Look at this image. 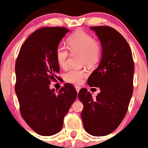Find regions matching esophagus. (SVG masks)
Returning a JSON list of instances; mask_svg holds the SVG:
<instances>
[{"label":"esophagus","instance_id":"obj_1","mask_svg":"<svg viewBox=\"0 0 148 148\" xmlns=\"http://www.w3.org/2000/svg\"><path fill=\"white\" fill-rule=\"evenodd\" d=\"M75 89H76V91H77V93H78V92H79V90H80V86H75Z\"/></svg>","mask_w":148,"mask_h":148}]
</instances>
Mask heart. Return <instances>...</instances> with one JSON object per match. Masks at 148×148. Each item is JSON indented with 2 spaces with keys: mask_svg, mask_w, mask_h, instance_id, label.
Returning a JSON list of instances; mask_svg holds the SVG:
<instances>
[{
  "mask_svg": "<svg viewBox=\"0 0 148 148\" xmlns=\"http://www.w3.org/2000/svg\"><path fill=\"white\" fill-rule=\"evenodd\" d=\"M68 43L72 55H80L82 63L91 66L99 62L101 55V44L99 40L93 39L91 34L84 31H77L68 38ZM69 55V51L65 47H58L55 56L61 68H67ZM86 75L85 70L71 69L64 75V78L68 83L77 85L83 82Z\"/></svg>",
  "mask_w": 148,
  "mask_h": 148,
  "instance_id": "1",
  "label": "heart"
}]
</instances>
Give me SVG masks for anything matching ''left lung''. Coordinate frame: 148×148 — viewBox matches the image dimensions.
I'll list each match as a JSON object with an SVG mask.
<instances>
[{
  "label": "left lung",
  "mask_w": 148,
  "mask_h": 148,
  "mask_svg": "<svg viewBox=\"0 0 148 148\" xmlns=\"http://www.w3.org/2000/svg\"><path fill=\"white\" fill-rule=\"evenodd\" d=\"M90 28L101 44L102 58L88 84L99 87L101 92L93 99L83 88L77 97L83 104L81 117L85 130L99 137L114 131L127 114L133 93L134 61L129 44L116 29L107 26Z\"/></svg>",
  "instance_id": "1"
}]
</instances>
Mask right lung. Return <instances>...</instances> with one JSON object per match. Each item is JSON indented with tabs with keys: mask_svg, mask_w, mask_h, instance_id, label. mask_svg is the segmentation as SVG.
Masks as SVG:
<instances>
[{
	"mask_svg": "<svg viewBox=\"0 0 148 148\" xmlns=\"http://www.w3.org/2000/svg\"><path fill=\"white\" fill-rule=\"evenodd\" d=\"M68 32L64 27L37 29L23 44L16 62L15 91L21 114L42 136L53 135L62 130L64 117L77 96L70 83H65L58 93L49 88L51 82L60 78L55 53Z\"/></svg>",
	"mask_w": 148,
	"mask_h": 148,
	"instance_id": "add662e5",
	"label": "right lung"
}]
</instances>
